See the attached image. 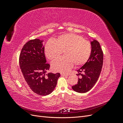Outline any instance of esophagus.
Masks as SVG:
<instances>
[{
    "label": "esophagus",
    "mask_w": 123,
    "mask_h": 123,
    "mask_svg": "<svg viewBox=\"0 0 123 123\" xmlns=\"http://www.w3.org/2000/svg\"><path fill=\"white\" fill-rule=\"evenodd\" d=\"M61 75L62 76H68V74H67L66 73H61Z\"/></svg>",
    "instance_id": "34e87169"
}]
</instances>
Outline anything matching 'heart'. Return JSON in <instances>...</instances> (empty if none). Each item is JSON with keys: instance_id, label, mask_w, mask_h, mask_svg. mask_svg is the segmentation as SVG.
Listing matches in <instances>:
<instances>
[{"instance_id": "1", "label": "heart", "mask_w": 123, "mask_h": 123, "mask_svg": "<svg viewBox=\"0 0 123 123\" xmlns=\"http://www.w3.org/2000/svg\"><path fill=\"white\" fill-rule=\"evenodd\" d=\"M62 51H65L66 57L53 62L52 68L55 71L66 73L72 68L74 63L80 66L87 62L91 54V44L81 36L67 33L59 36L55 41L49 40L44 48L46 56L51 61L58 58Z\"/></svg>"}]
</instances>
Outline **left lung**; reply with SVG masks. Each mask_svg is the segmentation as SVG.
<instances>
[{"mask_svg": "<svg viewBox=\"0 0 123 123\" xmlns=\"http://www.w3.org/2000/svg\"><path fill=\"white\" fill-rule=\"evenodd\" d=\"M91 52L87 62L77 70L79 74L77 75L81 76L79 77L78 83L73 86L72 88L78 93H86L92 88L98 81L101 72L103 64V52L99 43L97 40L91 42ZM83 72L84 74L80 73Z\"/></svg>", "mask_w": 123, "mask_h": 123, "instance_id": "left-lung-1", "label": "left lung"}]
</instances>
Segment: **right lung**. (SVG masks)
Masks as SVG:
<instances>
[{
  "label": "right lung",
  "mask_w": 123,
  "mask_h": 123,
  "mask_svg": "<svg viewBox=\"0 0 123 123\" xmlns=\"http://www.w3.org/2000/svg\"><path fill=\"white\" fill-rule=\"evenodd\" d=\"M43 41L35 39L24 46L19 55V65L25 80L31 90L39 95L52 92L60 73H48L50 65L46 63Z\"/></svg>",
  "instance_id": "right-lung-1"
}]
</instances>
